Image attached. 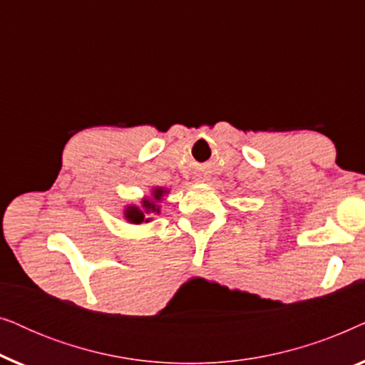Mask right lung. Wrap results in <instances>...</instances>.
I'll list each match as a JSON object with an SVG mask.
<instances>
[{
    "label": "right lung",
    "instance_id": "obj_1",
    "mask_svg": "<svg viewBox=\"0 0 365 365\" xmlns=\"http://www.w3.org/2000/svg\"><path fill=\"white\" fill-rule=\"evenodd\" d=\"M169 192L168 187H151V196H144L139 204H128L123 209V217L129 224H148L153 221L154 214L161 212V202Z\"/></svg>",
    "mask_w": 365,
    "mask_h": 365
}]
</instances>
